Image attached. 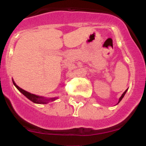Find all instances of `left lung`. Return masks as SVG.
Here are the masks:
<instances>
[{
    "label": "left lung",
    "mask_w": 146,
    "mask_h": 146,
    "mask_svg": "<svg viewBox=\"0 0 146 146\" xmlns=\"http://www.w3.org/2000/svg\"><path fill=\"white\" fill-rule=\"evenodd\" d=\"M127 90H128V89H126V90H125L124 93H123V94H122V95H121V98H119V102H118V103H117V104H119V103L120 102H121V100H122V99H123V97H124V95H125V93H126V92H127Z\"/></svg>",
    "instance_id": "8db88e82"
}]
</instances>
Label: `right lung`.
I'll return each mask as SVG.
<instances>
[{"instance_id":"1","label":"right lung","mask_w":146,"mask_h":146,"mask_svg":"<svg viewBox=\"0 0 146 146\" xmlns=\"http://www.w3.org/2000/svg\"><path fill=\"white\" fill-rule=\"evenodd\" d=\"M13 84H14V86L17 88V89L19 90L21 93H23V95H25V97H27L29 100H31V102H33V103H36V104H47L49 101H54L56 100L57 98H50V99H46L43 97L41 96H38V95H34V94H31V93H29V92L26 91V90L22 89L21 88H20L19 86L16 85V84L14 82V80H12Z\"/></svg>"}]
</instances>
